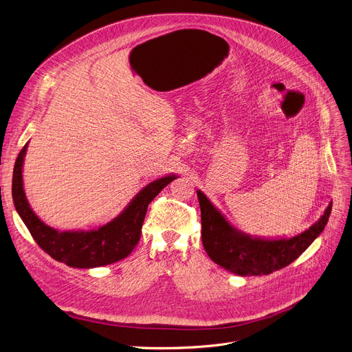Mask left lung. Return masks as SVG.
Segmentation results:
<instances>
[{"instance_id": "1", "label": "left lung", "mask_w": 352, "mask_h": 352, "mask_svg": "<svg viewBox=\"0 0 352 352\" xmlns=\"http://www.w3.org/2000/svg\"><path fill=\"white\" fill-rule=\"evenodd\" d=\"M201 241L208 256L224 270L237 276H267L298 258L324 230L333 203L307 230L280 239L253 237L232 226L201 190Z\"/></svg>"}]
</instances>
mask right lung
<instances>
[{"label":"right lung","mask_w":352,"mask_h":352,"mask_svg":"<svg viewBox=\"0 0 352 352\" xmlns=\"http://www.w3.org/2000/svg\"><path fill=\"white\" fill-rule=\"evenodd\" d=\"M28 143L19 152L12 175V200L36 244L54 260L75 268L108 265L128 257L140 239V232L149 203L162 189L175 180L176 175L159 177L136 193L115 219L91 230H56L41 220L27 200L23 164Z\"/></svg>","instance_id":"1"}]
</instances>
